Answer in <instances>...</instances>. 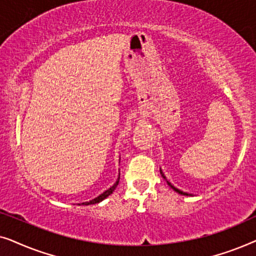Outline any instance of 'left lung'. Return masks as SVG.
I'll use <instances>...</instances> for the list:
<instances>
[{
  "label": "left lung",
  "instance_id": "1",
  "mask_svg": "<svg viewBox=\"0 0 256 256\" xmlns=\"http://www.w3.org/2000/svg\"><path fill=\"white\" fill-rule=\"evenodd\" d=\"M160 174H162V177L164 178V180H166V176H164V174L162 172V170H160ZM166 182H168V180H166ZM168 184H169V186H171V188H174V191H176V192H178V194H183V196H191V194H188V192H183V191L178 190V188H174V185L170 183V182H168Z\"/></svg>",
  "mask_w": 256,
  "mask_h": 256
}]
</instances>
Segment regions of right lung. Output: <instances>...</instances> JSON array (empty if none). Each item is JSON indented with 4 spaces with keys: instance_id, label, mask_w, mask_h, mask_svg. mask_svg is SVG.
Returning <instances> with one entry per match:
<instances>
[{
    "instance_id": "1",
    "label": "right lung",
    "mask_w": 256,
    "mask_h": 256,
    "mask_svg": "<svg viewBox=\"0 0 256 256\" xmlns=\"http://www.w3.org/2000/svg\"><path fill=\"white\" fill-rule=\"evenodd\" d=\"M118 176H120V174H118ZM118 180H120V177H118V180L115 182L114 183V185L112 188H108V190H106L104 192V194H101L100 196H98L96 198H94V199H92V200H90V202H82V205H90V204H98V202H102L104 198H107L108 196L110 194H113V191L115 190V188H116V186H118ZM80 205V204H79Z\"/></svg>"
}]
</instances>
